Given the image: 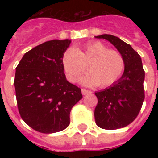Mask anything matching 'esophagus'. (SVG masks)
Returning a JSON list of instances; mask_svg holds the SVG:
<instances>
[{
  "label": "esophagus",
  "mask_w": 158,
  "mask_h": 158,
  "mask_svg": "<svg viewBox=\"0 0 158 158\" xmlns=\"http://www.w3.org/2000/svg\"><path fill=\"white\" fill-rule=\"evenodd\" d=\"M82 94L83 95H86V94H89L90 93V91H89V90H87V89H82Z\"/></svg>",
  "instance_id": "obj_1"
}]
</instances>
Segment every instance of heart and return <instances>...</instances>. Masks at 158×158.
<instances>
[{
    "label": "heart",
    "mask_w": 158,
    "mask_h": 158,
    "mask_svg": "<svg viewBox=\"0 0 158 158\" xmlns=\"http://www.w3.org/2000/svg\"><path fill=\"white\" fill-rule=\"evenodd\" d=\"M61 62L69 81H78L88 66L90 74L82 79V83L86 85L98 84L101 88L115 84L122 75L125 65L124 57L118 51L109 49L98 41L67 49Z\"/></svg>",
    "instance_id": "1"
}]
</instances>
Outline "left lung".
Instances as JSON below:
<instances>
[{"instance_id": "left-lung-1", "label": "left lung", "mask_w": 158, "mask_h": 158, "mask_svg": "<svg viewBox=\"0 0 158 158\" xmlns=\"http://www.w3.org/2000/svg\"><path fill=\"white\" fill-rule=\"evenodd\" d=\"M115 46L125 60V71L119 80L103 91L97 92L98 105L94 117L98 126L117 130L132 123L144 101L145 72L141 57L130 44L109 34L97 36Z\"/></svg>"}]
</instances>
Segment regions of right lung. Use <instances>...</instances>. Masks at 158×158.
Segmentation results:
<instances>
[{
	"label": "right lung",
	"instance_id": "add662e5",
	"mask_svg": "<svg viewBox=\"0 0 158 158\" xmlns=\"http://www.w3.org/2000/svg\"><path fill=\"white\" fill-rule=\"evenodd\" d=\"M70 40H51L23 55L16 67L14 85L21 118L36 131L56 133L69 125L72 107L81 89L66 80L62 56Z\"/></svg>",
	"mask_w": 158,
	"mask_h": 158
}]
</instances>
